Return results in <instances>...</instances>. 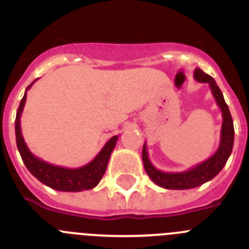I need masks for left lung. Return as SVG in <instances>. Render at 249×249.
Masks as SVG:
<instances>
[{
	"instance_id": "8db88e82",
	"label": "left lung",
	"mask_w": 249,
	"mask_h": 249,
	"mask_svg": "<svg viewBox=\"0 0 249 249\" xmlns=\"http://www.w3.org/2000/svg\"><path fill=\"white\" fill-rule=\"evenodd\" d=\"M193 77L198 82L210 85L213 97L221 108L222 117H223L221 128V142H219L218 149L212 157L191 167L190 169L183 171V172H163V171L156 168L149 160L147 143H144L143 149H142V160H143L147 175L157 186L163 187L166 190H191L195 187L202 186L221 172L232 153L233 142H234V127H233V120L230 108L223 98V93L212 77L204 73L201 68H196Z\"/></svg>"
}]
</instances>
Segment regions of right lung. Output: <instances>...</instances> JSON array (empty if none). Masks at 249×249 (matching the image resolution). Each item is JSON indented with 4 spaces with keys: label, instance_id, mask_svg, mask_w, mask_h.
<instances>
[{
    "label": "right lung",
    "instance_id": "right-lung-1",
    "mask_svg": "<svg viewBox=\"0 0 249 249\" xmlns=\"http://www.w3.org/2000/svg\"><path fill=\"white\" fill-rule=\"evenodd\" d=\"M35 82L36 80L26 89L23 98L19 102L16 121H15L17 148H18L23 163L27 167L31 175H34L39 182L51 187L52 190L62 191V192H81V191L92 190L100 183L101 178L105 175L112 151L117 143L118 136H113L89 163L80 168H66V167L54 166L36 157L26 144L21 131V114L25 107L26 98H27V91Z\"/></svg>",
    "mask_w": 249,
    "mask_h": 249
}]
</instances>
